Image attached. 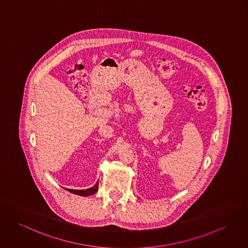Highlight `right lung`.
Segmentation results:
<instances>
[{"label":"right lung","mask_w":248,"mask_h":248,"mask_svg":"<svg viewBox=\"0 0 248 248\" xmlns=\"http://www.w3.org/2000/svg\"><path fill=\"white\" fill-rule=\"evenodd\" d=\"M66 190L70 191V192H73L75 194H77V195L89 196V195H92V194L95 193L96 191H98V182L96 183L93 187H92L90 189H87V190H71V189H66Z\"/></svg>","instance_id":"1"}]
</instances>
